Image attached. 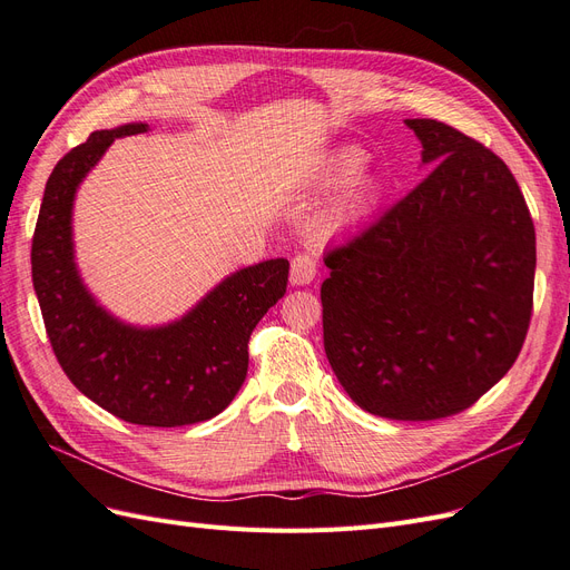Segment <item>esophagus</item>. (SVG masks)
I'll list each match as a JSON object with an SVG mask.
<instances>
[{
    "label": "esophagus",
    "instance_id": "obj_1",
    "mask_svg": "<svg viewBox=\"0 0 570 570\" xmlns=\"http://www.w3.org/2000/svg\"><path fill=\"white\" fill-rule=\"evenodd\" d=\"M316 278V258L312 254H297L289 266V283L292 285H308Z\"/></svg>",
    "mask_w": 570,
    "mask_h": 570
}]
</instances>
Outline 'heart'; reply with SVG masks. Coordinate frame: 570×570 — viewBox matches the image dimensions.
<instances>
[{
    "mask_svg": "<svg viewBox=\"0 0 570 570\" xmlns=\"http://www.w3.org/2000/svg\"><path fill=\"white\" fill-rule=\"evenodd\" d=\"M366 164V154L356 149V147H342L337 149L331 159H327L318 174L321 187H340L344 183L354 180L361 168ZM371 202V180L368 178H358L347 193H344L335 204L333 209L325 214L323 218V233H337L342 228H347L350 223H354L361 214L366 212V206Z\"/></svg>",
    "mask_w": 570,
    "mask_h": 570,
    "instance_id": "obj_1",
    "label": "heart"
}]
</instances>
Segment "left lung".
Listing matches in <instances>:
<instances>
[{"mask_svg":"<svg viewBox=\"0 0 570 570\" xmlns=\"http://www.w3.org/2000/svg\"><path fill=\"white\" fill-rule=\"evenodd\" d=\"M433 166L325 254V356L373 416L435 421L475 404L519 356L532 314L534 226L507 164L433 118H406Z\"/></svg>","mask_w":570,"mask_h":570,"instance_id":"8db88e82","label":"left lung"}]
</instances>
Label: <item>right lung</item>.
I'll return each instance as SVG.
<instances>
[{"instance_id": "right-lung-1", "label": "right lung", "mask_w": 570, "mask_h": 570, "mask_svg": "<svg viewBox=\"0 0 570 570\" xmlns=\"http://www.w3.org/2000/svg\"><path fill=\"white\" fill-rule=\"evenodd\" d=\"M147 130H95L51 170L32 235V285L68 381L120 421L178 428L209 421L235 400L247 377L249 335L285 295L289 264L268 258L239 268L166 325H132L107 312L76 264L73 202L114 140Z\"/></svg>"}]
</instances>
